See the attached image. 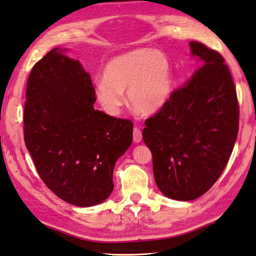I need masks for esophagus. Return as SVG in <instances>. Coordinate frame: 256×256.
Returning <instances> with one entry per match:
<instances>
[{"mask_svg":"<svg viewBox=\"0 0 256 256\" xmlns=\"http://www.w3.org/2000/svg\"><path fill=\"white\" fill-rule=\"evenodd\" d=\"M132 139H134V142H140L142 140V134L140 132V129L139 128H134V132H132Z\"/></svg>","mask_w":256,"mask_h":256,"instance_id":"obj_1","label":"esophagus"}]
</instances>
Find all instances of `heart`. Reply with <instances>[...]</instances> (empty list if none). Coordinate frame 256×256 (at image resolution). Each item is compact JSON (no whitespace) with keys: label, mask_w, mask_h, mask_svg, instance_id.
Returning <instances> with one entry per match:
<instances>
[{"label":"heart","mask_w":256,"mask_h":256,"mask_svg":"<svg viewBox=\"0 0 256 256\" xmlns=\"http://www.w3.org/2000/svg\"><path fill=\"white\" fill-rule=\"evenodd\" d=\"M174 88L170 58L158 49H137L110 59L96 84L94 96L110 116H118L126 98L142 114L162 110L170 99Z\"/></svg>","instance_id":"obj_1"}]
</instances>
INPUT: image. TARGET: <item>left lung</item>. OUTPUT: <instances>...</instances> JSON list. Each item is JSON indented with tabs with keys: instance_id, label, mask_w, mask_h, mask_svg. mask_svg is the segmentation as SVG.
<instances>
[{
	"instance_id": "8db88e82",
	"label": "left lung",
	"mask_w": 256,
	"mask_h": 256,
	"mask_svg": "<svg viewBox=\"0 0 256 256\" xmlns=\"http://www.w3.org/2000/svg\"><path fill=\"white\" fill-rule=\"evenodd\" d=\"M190 48L196 70L146 120L142 132L157 187L182 202L198 198L218 180L233 152L240 117L224 58L200 42H190Z\"/></svg>"
}]
</instances>
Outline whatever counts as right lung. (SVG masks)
I'll list each match as a JSON object with an SVG mask.
<instances>
[{
    "mask_svg": "<svg viewBox=\"0 0 256 256\" xmlns=\"http://www.w3.org/2000/svg\"><path fill=\"white\" fill-rule=\"evenodd\" d=\"M56 49L28 76L24 142L44 184L66 203L90 207L114 190L116 162L132 142L134 124L94 109L90 74Z\"/></svg>",
    "mask_w": 256,
    "mask_h": 256,
    "instance_id": "obj_1",
    "label": "right lung"
}]
</instances>
